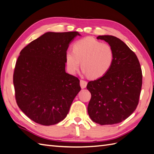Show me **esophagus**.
Listing matches in <instances>:
<instances>
[{
  "label": "esophagus",
  "instance_id": "34e87169",
  "mask_svg": "<svg viewBox=\"0 0 154 154\" xmlns=\"http://www.w3.org/2000/svg\"><path fill=\"white\" fill-rule=\"evenodd\" d=\"M87 84H88L87 81L84 80H80V86L82 89L85 88L86 86H87Z\"/></svg>",
  "mask_w": 154,
  "mask_h": 154
}]
</instances>
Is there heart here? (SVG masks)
Masks as SVG:
<instances>
[{
  "mask_svg": "<svg viewBox=\"0 0 154 154\" xmlns=\"http://www.w3.org/2000/svg\"><path fill=\"white\" fill-rule=\"evenodd\" d=\"M114 52L110 44L103 43L93 37H85L76 41L72 51L65 54L67 70L74 74L81 66L83 72L93 79L105 75L113 64Z\"/></svg>",
  "mask_w": 154,
  "mask_h": 154,
  "instance_id": "b5f03b06",
  "label": "heart"
}]
</instances>
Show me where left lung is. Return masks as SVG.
<instances>
[{
    "instance_id": "1",
    "label": "left lung",
    "mask_w": 154,
    "mask_h": 154,
    "mask_svg": "<svg viewBox=\"0 0 154 154\" xmlns=\"http://www.w3.org/2000/svg\"><path fill=\"white\" fill-rule=\"evenodd\" d=\"M112 47L113 64L108 72L87 89L91 97L88 112L93 122L103 125L120 123L135 110L139 101L142 74L136 54L120 39L114 36H99Z\"/></svg>"
}]
</instances>
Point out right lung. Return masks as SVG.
Listing matches in <instances>:
<instances>
[{"mask_svg": "<svg viewBox=\"0 0 154 154\" xmlns=\"http://www.w3.org/2000/svg\"><path fill=\"white\" fill-rule=\"evenodd\" d=\"M78 32H48L20 52L14 69L15 97L21 110L37 123L57 124L68 114L80 80L65 72V54Z\"/></svg>", "mask_w": 154, "mask_h": 154, "instance_id": "obj_1", "label": "right lung"}]
</instances>
